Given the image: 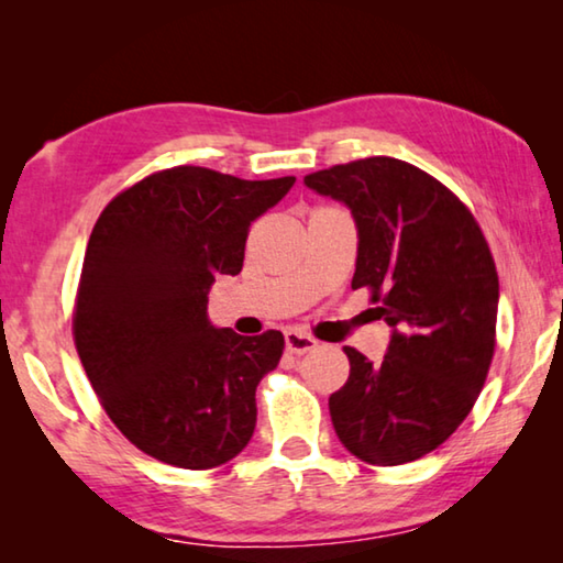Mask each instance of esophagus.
<instances>
[{"mask_svg":"<svg viewBox=\"0 0 563 563\" xmlns=\"http://www.w3.org/2000/svg\"><path fill=\"white\" fill-rule=\"evenodd\" d=\"M316 345V338L305 335L300 330H285V350L292 352V355H305V352H310Z\"/></svg>","mask_w":563,"mask_h":563,"instance_id":"obj_1","label":"esophagus"}]
</instances>
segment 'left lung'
<instances>
[{"mask_svg": "<svg viewBox=\"0 0 563 563\" xmlns=\"http://www.w3.org/2000/svg\"><path fill=\"white\" fill-rule=\"evenodd\" d=\"M350 208L357 228L352 288L383 302V362L355 347L330 395L340 442L377 466L415 462L470 415L494 355L499 278L474 216L450 188L405 161L373 156L302 180Z\"/></svg>", "mask_w": 563, "mask_h": 563, "instance_id": "obj_1", "label": "left lung"}]
</instances>
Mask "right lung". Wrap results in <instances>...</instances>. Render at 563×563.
Here are the masks:
<instances>
[{
    "label": "right lung",
    "instance_id": "right-lung-1",
    "mask_svg": "<svg viewBox=\"0 0 563 563\" xmlns=\"http://www.w3.org/2000/svg\"><path fill=\"white\" fill-rule=\"evenodd\" d=\"M295 178L243 180L178 166L103 208L84 255L74 342L111 422L184 470H213L255 430V387L283 332L243 338L208 320L216 275L243 268L247 228Z\"/></svg>",
    "mask_w": 563,
    "mask_h": 563
}]
</instances>
